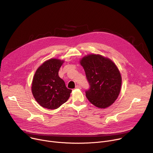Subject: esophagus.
<instances>
[{
    "label": "esophagus",
    "instance_id": "obj_1",
    "mask_svg": "<svg viewBox=\"0 0 153 153\" xmlns=\"http://www.w3.org/2000/svg\"><path fill=\"white\" fill-rule=\"evenodd\" d=\"M76 89H81L80 85H76Z\"/></svg>",
    "mask_w": 153,
    "mask_h": 153
}]
</instances>
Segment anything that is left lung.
Here are the masks:
<instances>
[{
  "label": "left lung",
  "instance_id": "8db88e82",
  "mask_svg": "<svg viewBox=\"0 0 153 153\" xmlns=\"http://www.w3.org/2000/svg\"><path fill=\"white\" fill-rule=\"evenodd\" d=\"M90 88L86 97L94 106L105 108L117 99L120 91L122 78L116 65L100 55L90 54L80 61Z\"/></svg>",
  "mask_w": 153,
  "mask_h": 153
}]
</instances>
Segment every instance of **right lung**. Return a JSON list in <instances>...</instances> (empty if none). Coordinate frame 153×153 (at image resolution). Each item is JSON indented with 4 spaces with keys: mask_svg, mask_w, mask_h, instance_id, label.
Returning a JSON list of instances; mask_svg holds the SVG:
<instances>
[{
    "mask_svg": "<svg viewBox=\"0 0 153 153\" xmlns=\"http://www.w3.org/2000/svg\"><path fill=\"white\" fill-rule=\"evenodd\" d=\"M63 62L56 59L45 62L33 77L31 90L34 97L40 106L49 110L57 109L66 102L72 91L59 76Z\"/></svg>",
    "mask_w": 153,
    "mask_h": 153,
    "instance_id": "right-lung-1",
    "label": "right lung"
}]
</instances>
